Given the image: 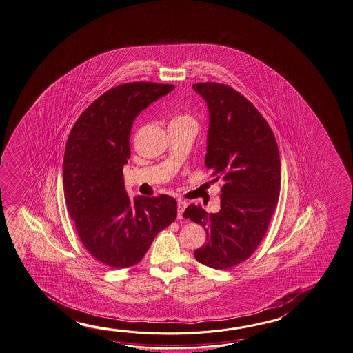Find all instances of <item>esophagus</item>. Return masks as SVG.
<instances>
[{"label": "esophagus", "instance_id": "obj_1", "mask_svg": "<svg viewBox=\"0 0 353 353\" xmlns=\"http://www.w3.org/2000/svg\"><path fill=\"white\" fill-rule=\"evenodd\" d=\"M186 204L185 200H178V218H183V212L185 210Z\"/></svg>", "mask_w": 353, "mask_h": 353}]
</instances>
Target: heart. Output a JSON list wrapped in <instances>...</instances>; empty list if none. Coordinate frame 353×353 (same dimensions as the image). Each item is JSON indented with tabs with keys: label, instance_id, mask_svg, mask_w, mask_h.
I'll return each mask as SVG.
<instances>
[{
	"label": "heart",
	"instance_id": "1",
	"mask_svg": "<svg viewBox=\"0 0 353 353\" xmlns=\"http://www.w3.org/2000/svg\"><path fill=\"white\" fill-rule=\"evenodd\" d=\"M172 122H180V123H188V124H192L196 127V121L192 118L190 114H186V113H181L174 118Z\"/></svg>",
	"mask_w": 353,
	"mask_h": 353
}]
</instances>
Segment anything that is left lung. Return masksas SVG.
Masks as SVG:
<instances>
[{
    "label": "left lung",
    "mask_w": 353,
    "mask_h": 353,
    "mask_svg": "<svg viewBox=\"0 0 353 353\" xmlns=\"http://www.w3.org/2000/svg\"><path fill=\"white\" fill-rule=\"evenodd\" d=\"M192 88L210 116L205 165L224 185L216 214L190 205L184 218L206 231L205 244L194 251L196 261L229 269L248 260L268 231L281 184L280 154L269 124L241 93L216 82Z\"/></svg>",
    "instance_id": "obj_1"
}]
</instances>
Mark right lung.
<instances>
[{"label":"right lung","mask_w":353,"mask_h":353,"mask_svg":"<svg viewBox=\"0 0 353 353\" xmlns=\"http://www.w3.org/2000/svg\"><path fill=\"white\" fill-rule=\"evenodd\" d=\"M173 90V84L153 82L119 84L90 104L68 135L65 205L84 248L109 268L139 263L157 234L176 218L174 198L161 194L130 200L123 181L135 117Z\"/></svg>","instance_id":"add662e5"}]
</instances>
